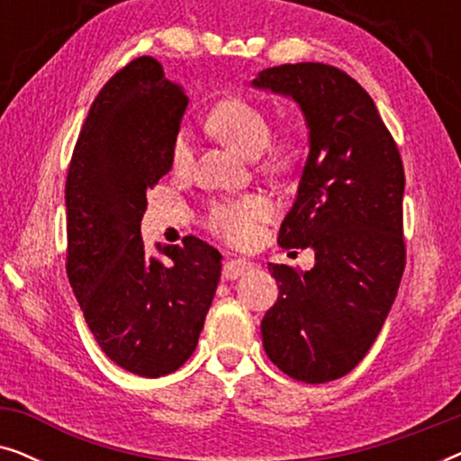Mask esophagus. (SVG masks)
<instances>
[{"label": "esophagus", "instance_id": "esophagus-1", "mask_svg": "<svg viewBox=\"0 0 461 461\" xmlns=\"http://www.w3.org/2000/svg\"><path fill=\"white\" fill-rule=\"evenodd\" d=\"M249 268H254V264L245 260V258H230V260L224 262L222 276L226 281H232L237 279V276H241L243 273H248Z\"/></svg>", "mask_w": 461, "mask_h": 461}]
</instances>
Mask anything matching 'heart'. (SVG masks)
<instances>
[{
	"mask_svg": "<svg viewBox=\"0 0 461 461\" xmlns=\"http://www.w3.org/2000/svg\"><path fill=\"white\" fill-rule=\"evenodd\" d=\"M207 128L213 136L243 155L254 157L256 166L270 174H285L295 167L302 157V144L295 136L285 134L270 140L273 128L260 106L243 98H229L216 104L207 115ZM176 174H188L194 163L193 140L186 131L176 134L169 150ZM273 216V203L260 193H245L239 197L216 201L207 213V226L213 235L230 245H249L256 241L260 226Z\"/></svg>",
	"mask_w": 461,
	"mask_h": 461,
	"instance_id": "b5f03b06",
	"label": "heart"
}]
</instances>
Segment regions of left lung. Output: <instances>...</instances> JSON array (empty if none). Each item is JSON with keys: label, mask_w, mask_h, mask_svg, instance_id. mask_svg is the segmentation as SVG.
Listing matches in <instances>:
<instances>
[{"label": "left lung", "mask_w": 461, "mask_h": 461, "mask_svg": "<svg viewBox=\"0 0 461 461\" xmlns=\"http://www.w3.org/2000/svg\"><path fill=\"white\" fill-rule=\"evenodd\" d=\"M251 86L292 96L311 130L298 197L276 241L312 248L314 267L268 264L279 298L262 319V344L294 380L331 382L363 361L399 292L405 169L374 100L339 68L270 67Z\"/></svg>", "instance_id": "1"}]
</instances>
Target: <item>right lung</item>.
<instances>
[{"instance_id": "1", "label": "right lung", "mask_w": 461, "mask_h": 461, "mask_svg": "<svg viewBox=\"0 0 461 461\" xmlns=\"http://www.w3.org/2000/svg\"><path fill=\"white\" fill-rule=\"evenodd\" d=\"M188 98L140 56L90 106L67 174V275L106 357L159 377L197 348L220 281V251L197 237L147 251V191L169 169Z\"/></svg>"}]
</instances>
